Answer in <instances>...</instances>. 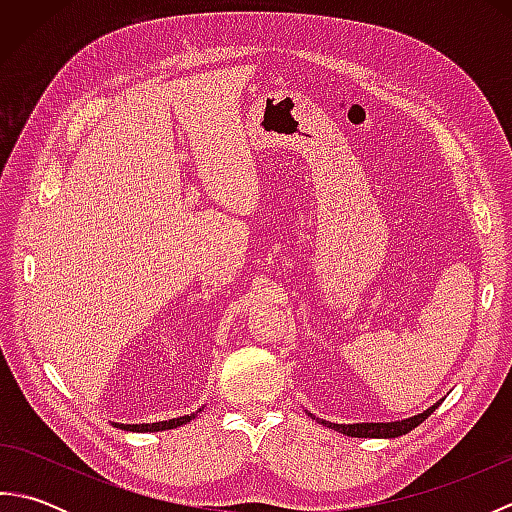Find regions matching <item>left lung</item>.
I'll return each instance as SVG.
<instances>
[{
	"label": "left lung",
	"instance_id": "left-lung-1",
	"mask_svg": "<svg viewBox=\"0 0 512 512\" xmlns=\"http://www.w3.org/2000/svg\"><path fill=\"white\" fill-rule=\"evenodd\" d=\"M440 402L436 405L429 407L424 413H418V416L407 418V420H398V422H363V424H334L328 420H319L325 427H330L339 433H345V436H352V438H398V436H405L411 429H416L420 422L427 420L433 411L438 409Z\"/></svg>",
	"mask_w": 512,
	"mask_h": 512
}]
</instances>
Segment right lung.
I'll return each instance as SVG.
<instances>
[{"label": "right lung", "mask_w": 512, "mask_h": 512, "mask_svg": "<svg viewBox=\"0 0 512 512\" xmlns=\"http://www.w3.org/2000/svg\"><path fill=\"white\" fill-rule=\"evenodd\" d=\"M195 418V413L191 416H182V418H173V420H165V422H151V424H114L118 429H125V431H165V429H173V427H180V424L189 422Z\"/></svg>", "instance_id": "add662e5"}]
</instances>
